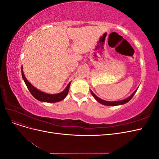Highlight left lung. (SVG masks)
<instances>
[{
	"label": "left lung",
	"instance_id": "8db88e82",
	"mask_svg": "<svg viewBox=\"0 0 159 159\" xmlns=\"http://www.w3.org/2000/svg\"><path fill=\"white\" fill-rule=\"evenodd\" d=\"M137 89H136L135 91H134V92L129 96V98L125 99H123V100H121V101H115V102H107V101H105V100H103L102 99L99 98L98 96H96L93 92L92 91H91V95H92L93 96V98L98 101V102L99 103H100L102 105H107V106H116V105H123V104H125L127 102H129L130 100H131L132 99V98L133 97V95H134V93H136Z\"/></svg>",
	"mask_w": 159,
	"mask_h": 159
}]
</instances>
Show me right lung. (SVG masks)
Segmentation results:
<instances>
[{
  "instance_id": "right-lung-1",
  "label": "right lung",
  "mask_w": 159,
  "mask_h": 159,
  "mask_svg": "<svg viewBox=\"0 0 159 159\" xmlns=\"http://www.w3.org/2000/svg\"><path fill=\"white\" fill-rule=\"evenodd\" d=\"M22 79L25 81V82L27 86L28 90L30 91V93L32 95V96L38 101H40V102H47V103H56L60 102V101L63 100L68 93L70 86L71 82L68 84L67 85L66 89L62 91V92L57 94H48L42 92V91L38 90L36 88L34 87V86L27 80L26 77L24 74L23 70H22Z\"/></svg>"
}]
</instances>
